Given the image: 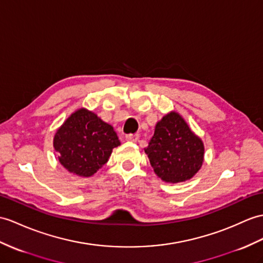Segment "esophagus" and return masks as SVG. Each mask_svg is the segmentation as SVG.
Returning a JSON list of instances; mask_svg holds the SVG:
<instances>
[{"label": "esophagus", "mask_w": 263, "mask_h": 263, "mask_svg": "<svg viewBox=\"0 0 263 263\" xmlns=\"http://www.w3.org/2000/svg\"><path fill=\"white\" fill-rule=\"evenodd\" d=\"M127 141L130 142H137L139 140V134H127V136L125 137Z\"/></svg>", "instance_id": "obj_1"}]
</instances>
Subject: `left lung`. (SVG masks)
<instances>
[{"mask_svg": "<svg viewBox=\"0 0 263 263\" xmlns=\"http://www.w3.org/2000/svg\"><path fill=\"white\" fill-rule=\"evenodd\" d=\"M204 142L179 113L172 111L157 122L144 149L156 175L169 184L189 180L204 161Z\"/></svg>", "mask_w": 263, "mask_h": 263, "instance_id": "obj_1", "label": "left lung"}]
</instances>
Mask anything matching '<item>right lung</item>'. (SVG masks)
Masks as SVG:
<instances>
[{"instance_id": "add662e5", "label": "right lung", "mask_w": 263, "mask_h": 263, "mask_svg": "<svg viewBox=\"0 0 263 263\" xmlns=\"http://www.w3.org/2000/svg\"><path fill=\"white\" fill-rule=\"evenodd\" d=\"M120 144L113 126L85 107L71 113L53 137L59 162L67 172L79 177L99 172Z\"/></svg>"}]
</instances>
